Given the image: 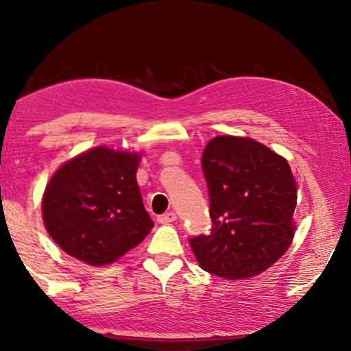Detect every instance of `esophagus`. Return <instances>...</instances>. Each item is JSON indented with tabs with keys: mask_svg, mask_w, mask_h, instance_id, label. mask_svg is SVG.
Listing matches in <instances>:
<instances>
[{
	"mask_svg": "<svg viewBox=\"0 0 351 351\" xmlns=\"http://www.w3.org/2000/svg\"><path fill=\"white\" fill-rule=\"evenodd\" d=\"M175 219H176V213L175 212H167V213H162V215L158 217V223L170 224V223H173Z\"/></svg>",
	"mask_w": 351,
	"mask_h": 351,
	"instance_id": "1",
	"label": "esophagus"
}]
</instances>
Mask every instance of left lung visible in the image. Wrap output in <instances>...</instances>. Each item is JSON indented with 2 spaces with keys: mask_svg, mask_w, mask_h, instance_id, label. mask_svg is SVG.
I'll use <instances>...</instances> for the list:
<instances>
[{
  "mask_svg": "<svg viewBox=\"0 0 351 351\" xmlns=\"http://www.w3.org/2000/svg\"><path fill=\"white\" fill-rule=\"evenodd\" d=\"M201 167L212 229L189 239L199 266L229 280L268 269L295 230L297 187L288 161L254 139L217 136L206 145Z\"/></svg>",
  "mask_w": 351,
  "mask_h": 351,
  "instance_id": "obj_1",
  "label": "left lung"
}]
</instances>
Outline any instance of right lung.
<instances>
[{"label": "right lung", "instance_id": "add662e5", "mask_svg": "<svg viewBox=\"0 0 351 351\" xmlns=\"http://www.w3.org/2000/svg\"><path fill=\"white\" fill-rule=\"evenodd\" d=\"M139 156L97 147L64 162L43 195L47 234L93 266L116 261L150 234L153 221L136 181Z\"/></svg>", "mask_w": 351, "mask_h": 351}]
</instances>
